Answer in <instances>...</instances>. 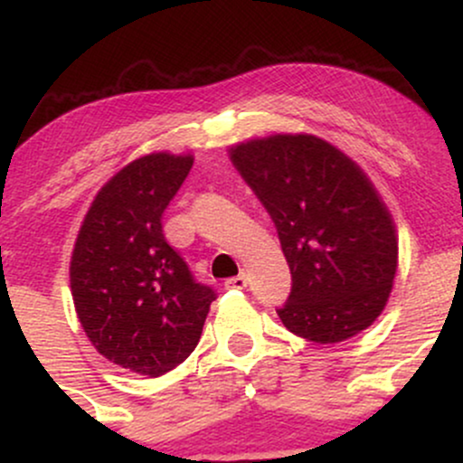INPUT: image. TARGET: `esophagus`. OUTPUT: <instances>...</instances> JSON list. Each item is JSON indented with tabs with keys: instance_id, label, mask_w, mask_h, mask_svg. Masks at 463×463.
<instances>
[{
	"instance_id": "esophagus-1",
	"label": "esophagus",
	"mask_w": 463,
	"mask_h": 463,
	"mask_svg": "<svg viewBox=\"0 0 463 463\" xmlns=\"http://www.w3.org/2000/svg\"><path fill=\"white\" fill-rule=\"evenodd\" d=\"M226 289H246L248 287V276L246 274H237L232 279L226 280Z\"/></svg>"
}]
</instances>
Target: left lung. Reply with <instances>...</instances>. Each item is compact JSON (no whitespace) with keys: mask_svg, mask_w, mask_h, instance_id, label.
<instances>
[{"mask_svg":"<svg viewBox=\"0 0 463 463\" xmlns=\"http://www.w3.org/2000/svg\"><path fill=\"white\" fill-rule=\"evenodd\" d=\"M228 154L272 217L289 263L280 322L316 344L372 326L394 285L398 237L364 169L316 135L250 139Z\"/></svg>","mask_w":463,"mask_h":463,"instance_id":"8db88e82","label":"left lung"}]
</instances>
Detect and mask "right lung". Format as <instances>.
Wrapping results in <instances>:
<instances>
[{
  "instance_id": "1",
  "label": "right lung",
  "mask_w": 463,
  "mask_h": 463,
  "mask_svg": "<svg viewBox=\"0 0 463 463\" xmlns=\"http://www.w3.org/2000/svg\"><path fill=\"white\" fill-rule=\"evenodd\" d=\"M191 165V154L152 152L121 167L89 206L69 265L89 342L143 376H161L194 353L215 300L163 235V211Z\"/></svg>"
}]
</instances>
